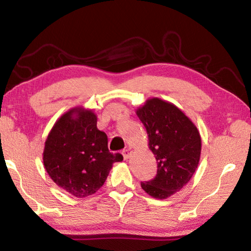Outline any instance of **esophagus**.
<instances>
[{"instance_id": "1", "label": "esophagus", "mask_w": 251, "mask_h": 251, "mask_svg": "<svg viewBox=\"0 0 251 251\" xmlns=\"http://www.w3.org/2000/svg\"><path fill=\"white\" fill-rule=\"evenodd\" d=\"M130 154H131V151H130L129 148H128V150H124V151H123V157H124L125 160L129 158Z\"/></svg>"}]
</instances>
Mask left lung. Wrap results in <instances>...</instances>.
<instances>
[{
  "label": "left lung",
  "instance_id": "obj_1",
  "mask_svg": "<svg viewBox=\"0 0 251 251\" xmlns=\"http://www.w3.org/2000/svg\"><path fill=\"white\" fill-rule=\"evenodd\" d=\"M145 126L148 148L157 160V175L141 182L156 199L179 192L196 172L201 152V137L192 120L173 103L158 97L148 99L136 109Z\"/></svg>",
  "mask_w": 251,
  "mask_h": 251
}]
</instances>
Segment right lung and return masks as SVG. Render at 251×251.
Segmentation results:
<instances>
[{"mask_svg":"<svg viewBox=\"0 0 251 251\" xmlns=\"http://www.w3.org/2000/svg\"><path fill=\"white\" fill-rule=\"evenodd\" d=\"M107 135L97 128L92 109L76 106L53 125L45 141L43 164L55 184L72 196L95 194L107 178L121 154L108 151Z\"/></svg>","mask_w":251,"mask_h":251,"instance_id":"obj_1","label":"right lung"}]
</instances>
